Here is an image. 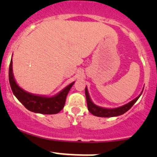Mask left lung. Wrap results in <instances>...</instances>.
Masks as SVG:
<instances>
[{
	"label": "left lung",
	"instance_id": "8db88e82",
	"mask_svg": "<svg viewBox=\"0 0 157 157\" xmlns=\"http://www.w3.org/2000/svg\"><path fill=\"white\" fill-rule=\"evenodd\" d=\"M142 93H143V92H142ZM85 95H86V102H87L89 112L91 114H93V115H95V116L108 118V117L118 116V115H122V114L125 113L127 111L129 110V109L134 105V104L137 102V100L139 99V97H140L141 94L139 95L136 99H134V100L130 102L129 103L126 104V105H123V106L118 107V108L116 109H104L94 105V104L93 103V102L91 101V99H90V96H89V93L86 87L85 89Z\"/></svg>",
	"mask_w": 157,
	"mask_h": 157
}]
</instances>
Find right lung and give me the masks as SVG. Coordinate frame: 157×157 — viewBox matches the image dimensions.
<instances>
[{
    "label": "right lung",
    "mask_w": 157,
    "mask_h": 157,
    "mask_svg": "<svg viewBox=\"0 0 157 157\" xmlns=\"http://www.w3.org/2000/svg\"><path fill=\"white\" fill-rule=\"evenodd\" d=\"M12 62L11 59L10 67H9V81H10L11 90L14 96L28 110L36 113L52 115V114L58 113L64 108L67 93L74 85V82L68 85L67 87L64 88L62 91L60 92L57 96L54 97L50 98L35 96L26 93L17 84L13 75Z\"/></svg>",
    "instance_id": "add662e5"
}]
</instances>
